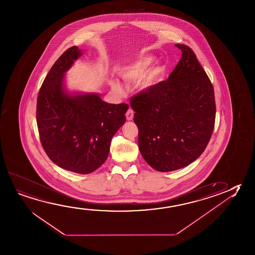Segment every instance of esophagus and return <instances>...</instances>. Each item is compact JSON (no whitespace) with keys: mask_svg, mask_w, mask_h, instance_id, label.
Listing matches in <instances>:
<instances>
[{"mask_svg":"<svg viewBox=\"0 0 255 255\" xmlns=\"http://www.w3.org/2000/svg\"><path fill=\"white\" fill-rule=\"evenodd\" d=\"M126 119L128 120V121H130V120H132L133 119L134 117V112L132 110H128V111L126 112Z\"/></svg>","mask_w":255,"mask_h":255,"instance_id":"1","label":"esophagus"}]
</instances>
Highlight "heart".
I'll use <instances>...</instances> for the list:
<instances>
[{"mask_svg":"<svg viewBox=\"0 0 255 255\" xmlns=\"http://www.w3.org/2000/svg\"><path fill=\"white\" fill-rule=\"evenodd\" d=\"M155 57L153 55H143L134 60L132 62L126 63L122 67L120 71L122 79L126 82L135 83L146 77L139 84L140 90L146 91L156 85V83L161 79V76L164 72V67L161 64L153 66L148 72L150 67L152 66ZM111 86L118 92H121L122 87L118 81H114Z\"/></svg>","mask_w":255,"mask_h":255,"instance_id":"1","label":"heart"}]
</instances>
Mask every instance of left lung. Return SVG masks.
I'll use <instances>...</instances> for the list:
<instances>
[{
  "instance_id": "left-lung-1",
  "label": "left lung",
  "mask_w": 255,
  "mask_h": 255,
  "mask_svg": "<svg viewBox=\"0 0 255 255\" xmlns=\"http://www.w3.org/2000/svg\"><path fill=\"white\" fill-rule=\"evenodd\" d=\"M182 57L169 79L130 99L138 148L160 172L196 161L210 140L216 120L215 93L192 49L176 44Z\"/></svg>"
}]
</instances>
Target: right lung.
<instances>
[{
	"instance_id": "obj_1",
	"label": "right lung",
	"mask_w": 255,
	"mask_h": 255,
	"mask_svg": "<svg viewBox=\"0 0 255 255\" xmlns=\"http://www.w3.org/2000/svg\"><path fill=\"white\" fill-rule=\"evenodd\" d=\"M82 55L70 47L52 66L39 90L36 119L49 159L62 169L89 174L106 161L129 106L105 102L96 93L67 90L65 74Z\"/></svg>"
}]
</instances>
